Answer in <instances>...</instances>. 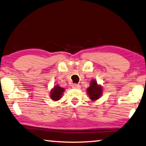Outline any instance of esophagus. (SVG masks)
<instances>
[{
  "label": "esophagus",
  "instance_id": "34e87169",
  "mask_svg": "<svg viewBox=\"0 0 146 146\" xmlns=\"http://www.w3.org/2000/svg\"><path fill=\"white\" fill-rule=\"evenodd\" d=\"M72 86L74 88H79V84H73Z\"/></svg>",
  "mask_w": 146,
  "mask_h": 146
}]
</instances>
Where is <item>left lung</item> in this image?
Instances as JSON below:
<instances>
[{"instance_id":"1","label":"left lung","mask_w":146,"mask_h":146,"mask_svg":"<svg viewBox=\"0 0 146 146\" xmlns=\"http://www.w3.org/2000/svg\"><path fill=\"white\" fill-rule=\"evenodd\" d=\"M87 94L92 101H96L100 98L103 94V88L100 84H98L96 80H91L90 86L86 89Z\"/></svg>"}]
</instances>
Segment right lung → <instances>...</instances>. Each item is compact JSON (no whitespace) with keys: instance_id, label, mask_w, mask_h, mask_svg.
Instances as JSON below:
<instances>
[{"instance_id":"1","label":"right lung","mask_w":146,"mask_h":146,"mask_svg":"<svg viewBox=\"0 0 146 146\" xmlns=\"http://www.w3.org/2000/svg\"><path fill=\"white\" fill-rule=\"evenodd\" d=\"M65 91V88H62L58 84L54 85L50 92V97L53 101H58L62 98L63 94Z\"/></svg>"}]
</instances>
